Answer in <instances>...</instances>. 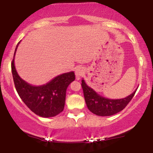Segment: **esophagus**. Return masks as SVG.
<instances>
[{
  "label": "esophagus",
  "mask_w": 153,
  "mask_h": 153,
  "mask_svg": "<svg viewBox=\"0 0 153 153\" xmlns=\"http://www.w3.org/2000/svg\"><path fill=\"white\" fill-rule=\"evenodd\" d=\"M75 76H76V78L78 79H78H80V77L84 74L83 68H82V67H77V68H75Z\"/></svg>",
  "instance_id": "34e87169"
}]
</instances>
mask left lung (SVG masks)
<instances>
[{"label": "left lung", "mask_w": 153, "mask_h": 153, "mask_svg": "<svg viewBox=\"0 0 153 153\" xmlns=\"http://www.w3.org/2000/svg\"><path fill=\"white\" fill-rule=\"evenodd\" d=\"M81 82V86L88 108L94 114L102 117L114 115L124 109L134 97L137 91H135L124 99H108L96 93L91 88L88 86L83 80H82Z\"/></svg>", "instance_id": "obj_1"}]
</instances>
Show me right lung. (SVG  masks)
<instances>
[{
	"instance_id": "add662e5",
	"label": "right lung",
	"mask_w": 153,
	"mask_h": 153,
	"mask_svg": "<svg viewBox=\"0 0 153 153\" xmlns=\"http://www.w3.org/2000/svg\"><path fill=\"white\" fill-rule=\"evenodd\" d=\"M11 71L17 93L31 111L42 117H52L62 111L67 88L75 78L74 72L58 75L46 85L33 86L19 77L16 71L14 59L11 62Z\"/></svg>"
}]
</instances>
